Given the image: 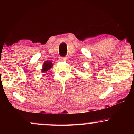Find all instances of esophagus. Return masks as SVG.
<instances>
[{"label": "esophagus", "mask_w": 134, "mask_h": 134, "mask_svg": "<svg viewBox=\"0 0 134 134\" xmlns=\"http://www.w3.org/2000/svg\"><path fill=\"white\" fill-rule=\"evenodd\" d=\"M66 59V57H62L61 58H60V60H65Z\"/></svg>", "instance_id": "obj_1"}]
</instances>
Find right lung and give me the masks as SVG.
<instances>
[{
    "label": "right lung",
    "mask_w": 134,
    "mask_h": 134,
    "mask_svg": "<svg viewBox=\"0 0 134 134\" xmlns=\"http://www.w3.org/2000/svg\"><path fill=\"white\" fill-rule=\"evenodd\" d=\"M52 66V63L51 62L46 61L43 65V69H42V72H46L49 69H51V68Z\"/></svg>",
    "instance_id": "right-lung-1"
}]
</instances>
